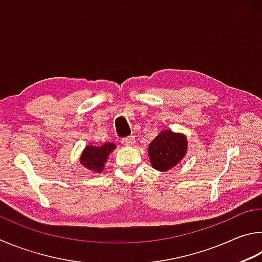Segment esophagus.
Instances as JSON below:
<instances>
[{"label":"esophagus","mask_w":262,"mask_h":262,"mask_svg":"<svg viewBox=\"0 0 262 262\" xmlns=\"http://www.w3.org/2000/svg\"><path fill=\"white\" fill-rule=\"evenodd\" d=\"M122 143H123V145H125V146H132V145H135V143H136L135 137H134V136L125 137V138L122 139Z\"/></svg>","instance_id":"1"}]
</instances>
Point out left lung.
Masks as SVG:
<instances>
[{
    "mask_svg": "<svg viewBox=\"0 0 262 262\" xmlns=\"http://www.w3.org/2000/svg\"><path fill=\"white\" fill-rule=\"evenodd\" d=\"M187 140L184 135L162 131L148 147V157L152 166L159 171H167L184 158Z\"/></svg>",
    "mask_w": 262,
    "mask_h": 262,
    "instance_id": "8db88e82",
    "label": "left lung"
}]
</instances>
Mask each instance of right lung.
Returning <instances> with one entry per match:
<instances>
[{"mask_svg": "<svg viewBox=\"0 0 262 262\" xmlns=\"http://www.w3.org/2000/svg\"><path fill=\"white\" fill-rule=\"evenodd\" d=\"M115 148V144L113 143H105L99 147H94V146H87L81 154L80 162L84 167H86L90 170H93L95 172L102 171L103 166L110 152H113Z\"/></svg>", "mask_w": 262, "mask_h": 262, "instance_id": "add662e5", "label": "right lung"}]
</instances>
